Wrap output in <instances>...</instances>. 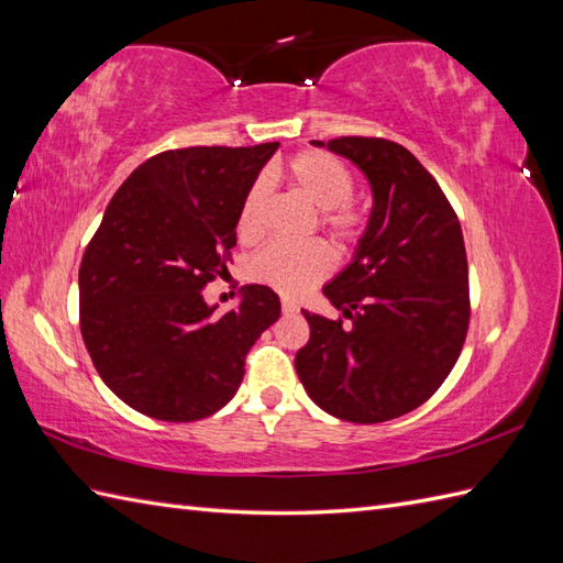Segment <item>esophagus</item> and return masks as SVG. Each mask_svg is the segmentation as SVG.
<instances>
[{"label":"esophagus","instance_id":"obj_1","mask_svg":"<svg viewBox=\"0 0 563 563\" xmlns=\"http://www.w3.org/2000/svg\"><path fill=\"white\" fill-rule=\"evenodd\" d=\"M283 314H297L300 312V307H297L292 300H288V297H283Z\"/></svg>","mask_w":563,"mask_h":563}]
</instances>
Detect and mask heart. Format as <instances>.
I'll return each mask as SVG.
<instances>
[{
  "instance_id": "obj_1",
  "label": "heart",
  "mask_w": 563,
  "mask_h": 563,
  "mask_svg": "<svg viewBox=\"0 0 563 563\" xmlns=\"http://www.w3.org/2000/svg\"><path fill=\"white\" fill-rule=\"evenodd\" d=\"M288 184L319 210V227L333 242L353 244L363 236L367 214L351 198L355 178L349 166L329 152H300L283 169ZM275 174L261 176L249 186L236 214V234L242 242H258L266 232L271 181ZM333 271L331 251L319 244H271L251 258L249 275L280 295L300 297L312 290Z\"/></svg>"
}]
</instances>
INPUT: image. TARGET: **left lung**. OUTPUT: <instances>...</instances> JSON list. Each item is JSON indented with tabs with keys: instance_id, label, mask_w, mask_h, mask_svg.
<instances>
[{
	"instance_id": "left-lung-1",
	"label": "left lung",
	"mask_w": 563,
	"mask_h": 563,
	"mask_svg": "<svg viewBox=\"0 0 563 563\" xmlns=\"http://www.w3.org/2000/svg\"><path fill=\"white\" fill-rule=\"evenodd\" d=\"M327 147L361 166L375 206L353 263L324 288L341 317L302 312L309 341L295 367L327 413L382 423L433 397L462 353L470 329L462 227L435 178L397 142L351 135Z\"/></svg>"
}]
</instances>
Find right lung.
<instances>
[{
	"mask_svg": "<svg viewBox=\"0 0 563 563\" xmlns=\"http://www.w3.org/2000/svg\"><path fill=\"white\" fill-rule=\"evenodd\" d=\"M278 142L166 150L115 190L79 266V329L118 399L188 423L230 401L251 345L280 317L266 285L227 314L202 290L227 271L236 214Z\"/></svg>",
	"mask_w": 563,
	"mask_h": 563,
	"instance_id": "add662e5",
	"label": "right lung"
}]
</instances>
